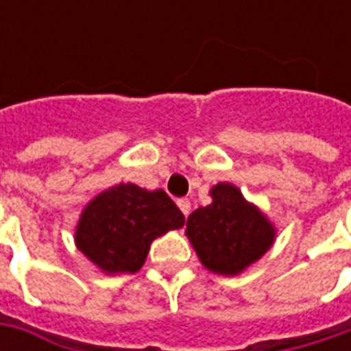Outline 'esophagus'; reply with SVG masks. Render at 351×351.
Wrapping results in <instances>:
<instances>
[{
  "mask_svg": "<svg viewBox=\"0 0 351 351\" xmlns=\"http://www.w3.org/2000/svg\"><path fill=\"white\" fill-rule=\"evenodd\" d=\"M178 207H180L183 215L187 217V215H189V210H191V203H189V199H180V201H178Z\"/></svg>",
  "mask_w": 351,
  "mask_h": 351,
  "instance_id": "esophagus-1",
  "label": "esophagus"
}]
</instances>
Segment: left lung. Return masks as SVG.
I'll return each mask as SVG.
<instances>
[{
	"label": "left lung",
	"instance_id": "obj_1",
	"mask_svg": "<svg viewBox=\"0 0 351 351\" xmlns=\"http://www.w3.org/2000/svg\"><path fill=\"white\" fill-rule=\"evenodd\" d=\"M210 197V205L189 215L185 234L207 269L238 276L271 248L276 228L232 183H217Z\"/></svg>",
	"mask_w": 351,
	"mask_h": 351
}]
</instances>
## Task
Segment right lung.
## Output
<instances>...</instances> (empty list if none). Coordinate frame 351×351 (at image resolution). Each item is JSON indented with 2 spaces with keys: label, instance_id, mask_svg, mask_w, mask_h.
Here are the masks:
<instances>
[{
  "label": "right lung",
  "instance_id": "1",
  "mask_svg": "<svg viewBox=\"0 0 351 351\" xmlns=\"http://www.w3.org/2000/svg\"><path fill=\"white\" fill-rule=\"evenodd\" d=\"M183 223L164 189L119 183L89 201L75 228V246L105 274H134L156 238Z\"/></svg>",
  "mask_w": 351,
  "mask_h": 351
}]
</instances>
